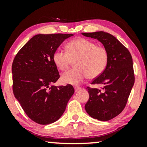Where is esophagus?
<instances>
[{"label": "esophagus", "mask_w": 147, "mask_h": 147, "mask_svg": "<svg viewBox=\"0 0 147 147\" xmlns=\"http://www.w3.org/2000/svg\"><path fill=\"white\" fill-rule=\"evenodd\" d=\"M74 89H75V92H77L78 91H80V90H81V88H80V87H74Z\"/></svg>", "instance_id": "1"}]
</instances>
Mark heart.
Wrapping results in <instances>:
<instances>
[{
    "label": "heart",
    "mask_w": 147,
    "mask_h": 147,
    "mask_svg": "<svg viewBox=\"0 0 147 147\" xmlns=\"http://www.w3.org/2000/svg\"><path fill=\"white\" fill-rule=\"evenodd\" d=\"M66 51L58 49L54 52L53 61L61 71H65L75 61L76 67L62 74L63 84L78 85L88 77L98 78L104 71L108 62L106 48L85 38L78 37L66 45Z\"/></svg>",
    "instance_id": "heart-1"
}]
</instances>
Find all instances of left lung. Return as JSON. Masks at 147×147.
<instances>
[{
  "mask_svg": "<svg viewBox=\"0 0 147 147\" xmlns=\"http://www.w3.org/2000/svg\"><path fill=\"white\" fill-rule=\"evenodd\" d=\"M86 37L97 39L108 52L106 69L91 84L100 88L87 87L90 98L85 105L91 117L107 121L121 113L127 103L134 84L131 54L114 36L104 31L82 33Z\"/></svg>",
  "mask_w": 147,
  "mask_h": 147,
  "instance_id": "obj_1",
  "label": "left lung"
}]
</instances>
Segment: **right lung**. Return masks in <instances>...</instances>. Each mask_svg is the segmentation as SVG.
Masks as SVG:
<instances>
[{
  "mask_svg": "<svg viewBox=\"0 0 147 147\" xmlns=\"http://www.w3.org/2000/svg\"><path fill=\"white\" fill-rule=\"evenodd\" d=\"M73 34H39L18 52L12 65L13 91L28 117L39 124L57 121L74 93L73 86H55L59 78L53 55Z\"/></svg>",
  "mask_w": 147,
  "mask_h": 147,
  "instance_id": "add662e5",
  "label": "right lung"
}]
</instances>
